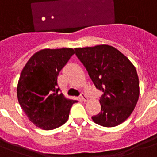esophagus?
Segmentation results:
<instances>
[{
    "mask_svg": "<svg viewBox=\"0 0 157 157\" xmlns=\"http://www.w3.org/2000/svg\"><path fill=\"white\" fill-rule=\"evenodd\" d=\"M81 101H83V102H86V101L88 100V98H87V96L85 94H81Z\"/></svg>",
    "mask_w": 157,
    "mask_h": 157,
    "instance_id": "obj_1",
    "label": "esophagus"
}]
</instances>
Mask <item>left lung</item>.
Instances as JSON below:
<instances>
[{
    "label": "left lung",
    "mask_w": 157,
    "mask_h": 157,
    "mask_svg": "<svg viewBox=\"0 0 157 157\" xmlns=\"http://www.w3.org/2000/svg\"><path fill=\"white\" fill-rule=\"evenodd\" d=\"M75 51L96 88L103 92L99 100L101 112L92 120L104 127L123 123L139 100L136 68L126 56L111 45L76 48Z\"/></svg>",
    "instance_id": "8db88e82"
}]
</instances>
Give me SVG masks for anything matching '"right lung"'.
I'll use <instances>...</instances> for the list:
<instances>
[{
    "label": "right lung",
    "mask_w": 157,
    "mask_h": 157,
    "mask_svg": "<svg viewBox=\"0 0 157 157\" xmlns=\"http://www.w3.org/2000/svg\"><path fill=\"white\" fill-rule=\"evenodd\" d=\"M75 54L71 48L45 49L31 57L21 72L17 86L18 103L28 119L45 130L65 124L76 100L59 93V71Z\"/></svg>",
    "instance_id": "obj_1"
}]
</instances>
